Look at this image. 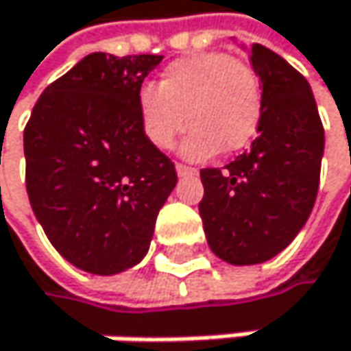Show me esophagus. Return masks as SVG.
I'll use <instances>...</instances> for the list:
<instances>
[{
	"label": "esophagus",
	"instance_id": "esophagus-1",
	"mask_svg": "<svg viewBox=\"0 0 351 351\" xmlns=\"http://www.w3.org/2000/svg\"><path fill=\"white\" fill-rule=\"evenodd\" d=\"M177 174L179 177H191V174H197V170L193 166H187V164H177Z\"/></svg>",
	"mask_w": 351,
	"mask_h": 351
}]
</instances>
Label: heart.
<instances>
[{
  "mask_svg": "<svg viewBox=\"0 0 351 351\" xmlns=\"http://www.w3.org/2000/svg\"><path fill=\"white\" fill-rule=\"evenodd\" d=\"M263 94L254 69L227 52H202L170 62L158 86L138 92V119L158 149H170L191 124L181 152L191 160L215 156L221 147L238 152L254 138ZM188 117H184V113Z\"/></svg>",
  "mask_w": 351,
  "mask_h": 351,
  "instance_id": "1",
  "label": "heart"
}]
</instances>
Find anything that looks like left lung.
Listing matches in <instances>:
<instances>
[{"instance_id": "8db88e82", "label": "left lung", "mask_w": 351, "mask_h": 351, "mask_svg": "<svg viewBox=\"0 0 351 351\" xmlns=\"http://www.w3.org/2000/svg\"><path fill=\"white\" fill-rule=\"evenodd\" d=\"M263 111L250 149L223 168H202L199 217L210 250L232 265L285 250L314 208L324 128L307 80L282 56L252 44Z\"/></svg>"}]
</instances>
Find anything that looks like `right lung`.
I'll return each instance as SVG.
<instances>
[{
	"label": "right lung",
	"mask_w": 351,
	"mask_h": 351,
	"mask_svg": "<svg viewBox=\"0 0 351 351\" xmlns=\"http://www.w3.org/2000/svg\"><path fill=\"white\" fill-rule=\"evenodd\" d=\"M162 58L88 54L42 92L25 126L31 208L52 246L84 271L136 265L177 185L174 162L138 119L143 80Z\"/></svg>",
	"instance_id": "1"
}]
</instances>
